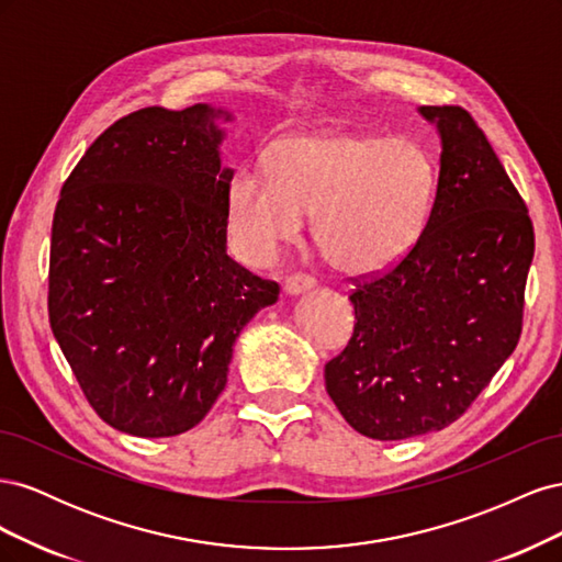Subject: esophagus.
Here are the masks:
<instances>
[{
	"instance_id": "obj_1",
	"label": "esophagus",
	"mask_w": 562,
	"mask_h": 562,
	"mask_svg": "<svg viewBox=\"0 0 562 562\" xmlns=\"http://www.w3.org/2000/svg\"><path fill=\"white\" fill-rule=\"evenodd\" d=\"M316 285V279L312 274H304V271H297V274H291L285 279V293L300 295L304 291H312Z\"/></svg>"
}]
</instances>
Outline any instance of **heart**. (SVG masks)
Instances as JSON below:
<instances>
[{
	"label": "heart",
	"instance_id": "b5f03b06",
	"mask_svg": "<svg viewBox=\"0 0 562 562\" xmlns=\"http://www.w3.org/2000/svg\"><path fill=\"white\" fill-rule=\"evenodd\" d=\"M434 192V166L415 140L363 133H297L279 140L269 171L239 168L227 190L229 236L269 265L314 215V241L333 267L366 274L415 241Z\"/></svg>",
	"mask_w": 562,
	"mask_h": 562
}]
</instances>
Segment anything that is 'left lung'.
Returning <instances> with one entry per match:
<instances>
[{
	"mask_svg": "<svg viewBox=\"0 0 562 562\" xmlns=\"http://www.w3.org/2000/svg\"><path fill=\"white\" fill-rule=\"evenodd\" d=\"M443 155L436 199L401 258L353 277V333L326 363L349 427L375 440L446 429L495 378L522 333L535 229L471 112L424 105Z\"/></svg>",
	"mask_w": 562,
	"mask_h": 562,
	"instance_id": "left-lung-1",
	"label": "left lung"
}]
</instances>
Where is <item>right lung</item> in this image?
I'll return each mask as SVG.
<instances>
[{
    "label": "right lung",
    "mask_w": 562,
    "mask_h": 562,
    "mask_svg": "<svg viewBox=\"0 0 562 562\" xmlns=\"http://www.w3.org/2000/svg\"><path fill=\"white\" fill-rule=\"evenodd\" d=\"M220 114L122 116L56 203L50 330L95 415L131 436L196 427L227 384L236 337L281 291L225 252L234 171L220 166Z\"/></svg>",
    "instance_id": "obj_1"
}]
</instances>
